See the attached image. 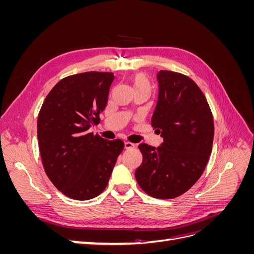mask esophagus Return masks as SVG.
I'll use <instances>...</instances> for the list:
<instances>
[{
	"mask_svg": "<svg viewBox=\"0 0 254 254\" xmlns=\"http://www.w3.org/2000/svg\"><path fill=\"white\" fill-rule=\"evenodd\" d=\"M124 147H125V149H131V148H134V144L130 143V142H125Z\"/></svg>",
	"mask_w": 254,
	"mask_h": 254,
	"instance_id": "1",
	"label": "esophagus"
}]
</instances>
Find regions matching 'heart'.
Masks as SVG:
<instances>
[{"instance_id":"obj_1","label":"heart","mask_w":254,"mask_h":254,"mask_svg":"<svg viewBox=\"0 0 254 254\" xmlns=\"http://www.w3.org/2000/svg\"><path fill=\"white\" fill-rule=\"evenodd\" d=\"M133 91H146L150 93L151 83L144 74H136L131 78Z\"/></svg>"}]
</instances>
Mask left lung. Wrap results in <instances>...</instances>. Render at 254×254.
<instances>
[{
    "mask_svg": "<svg viewBox=\"0 0 254 254\" xmlns=\"http://www.w3.org/2000/svg\"><path fill=\"white\" fill-rule=\"evenodd\" d=\"M159 94L151 126L163 142L158 148L142 143V164L135 179L148 195L171 199L186 193L200 178L211 155L214 122L202 91L188 76L157 74Z\"/></svg>",
    "mask_w": 254,
    "mask_h": 254,
    "instance_id": "1",
    "label": "left lung"
}]
</instances>
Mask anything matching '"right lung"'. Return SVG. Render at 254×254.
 Instances as JSON below:
<instances>
[{"label": "right lung", "instance_id": "right-lung-1", "mask_svg": "<svg viewBox=\"0 0 254 254\" xmlns=\"http://www.w3.org/2000/svg\"><path fill=\"white\" fill-rule=\"evenodd\" d=\"M113 73L86 72L61 79L41 107L37 134L44 171L61 193L89 200L106 189L122 140L89 132L108 102Z\"/></svg>", "mask_w": 254, "mask_h": 254}]
</instances>
